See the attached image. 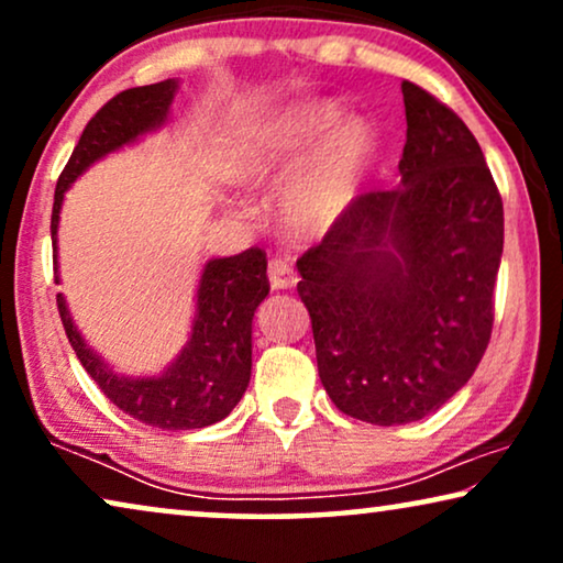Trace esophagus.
I'll return each mask as SVG.
<instances>
[{
    "label": "esophagus",
    "instance_id": "34e87169",
    "mask_svg": "<svg viewBox=\"0 0 563 563\" xmlns=\"http://www.w3.org/2000/svg\"><path fill=\"white\" fill-rule=\"evenodd\" d=\"M268 282H272V289H291L297 284V274L291 272V266L284 258H272L268 261Z\"/></svg>",
    "mask_w": 563,
    "mask_h": 563
}]
</instances>
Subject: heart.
<instances>
[{
  "label": "heart",
  "instance_id": "heart-1",
  "mask_svg": "<svg viewBox=\"0 0 563 563\" xmlns=\"http://www.w3.org/2000/svg\"><path fill=\"white\" fill-rule=\"evenodd\" d=\"M338 112L333 104L307 107L289 122L276 128L243 156V176L261 181L289 166L333 128ZM374 156V135L364 122H345L320 145L302 172L284 189V218L299 233H325L356 197Z\"/></svg>",
  "mask_w": 563,
  "mask_h": 563
}]
</instances>
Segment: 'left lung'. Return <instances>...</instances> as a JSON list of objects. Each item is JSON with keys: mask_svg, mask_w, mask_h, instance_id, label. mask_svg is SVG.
<instances>
[{"mask_svg": "<svg viewBox=\"0 0 563 563\" xmlns=\"http://www.w3.org/2000/svg\"><path fill=\"white\" fill-rule=\"evenodd\" d=\"M397 189L353 199L297 258L318 372L335 407L405 426L443 407L487 351L503 258V197L451 107L402 81Z\"/></svg>", "mask_w": 563, "mask_h": 563, "instance_id": "left-lung-1", "label": "left lung"}]
</instances>
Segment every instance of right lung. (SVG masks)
<instances>
[{
  "mask_svg": "<svg viewBox=\"0 0 563 563\" xmlns=\"http://www.w3.org/2000/svg\"><path fill=\"white\" fill-rule=\"evenodd\" d=\"M176 89H179L176 79L125 89L87 122L71 158L58 176L56 197H53L51 238L56 284V235L66 189L95 161L164 125ZM266 295V253L261 249H249L230 258L207 261L197 289V314L191 322L189 343L164 374L143 376V379L114 374L84 343L71 314H68L64 295H56V305L74 353L112 405H118L122 412L145 426L161 430H191L220 422L241 402L251 382L253 312Z\"/></svg>",
  "mask_w": 563,
  "mask_h": 563,
  "instance_id": "right-lung-1",
  "label": "right lung"
}]
</instances>
